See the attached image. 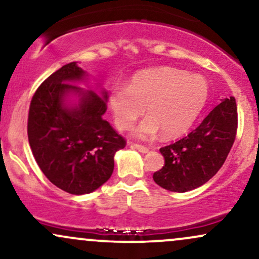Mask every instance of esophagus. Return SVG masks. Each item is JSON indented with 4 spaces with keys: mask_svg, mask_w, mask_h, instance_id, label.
I'll return each instance as SVG.
<instances>
[{
    "mask_svg": "<svg viewBox=\"0 0 259 259\" xmlns=\"http://www.w3.org/2000/svg\"><path fill=\"white\" fill-rule=\"evenodd\" d=\"M133 147H135L136 150L140 151L141 153H147L150 151V148L147 146H144V145H140V144H133Z\"/></svg>",
    "mask_w": 259,
    "mask_h": 259,
    "instance_id": "esophagus-1",
    "label": "esophagus"
}]
</instances>
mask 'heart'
<instances>
[{
  "label": "heart",
  "instance_id": "b5f03b06",
  "mask_svg": "<svg viewBox=\"0 0 259 259\" xmlns=\"http://www.w3.org/2000/svg\"><path fill=\"white\" fill-rule=\"evenodd\" d=\"M208 95L203 76L163 67L135 74L127 88L113 89L108 101L118 129H132L146 107L148 118L140 124L136 135L152 138L162 130L165 138H175L192 126Z\"/></svg>",
  "mask_w": 259,
  "mask_h": 259
}]
</instances>
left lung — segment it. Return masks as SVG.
<instances>
[{"label":"left lung","instance_id":"left-lung-1","mask_svg":"<svg viewBox=\"0 0 259 259\" xmlns=\"http://www.w3.org/2000/svg\"><path fill=\"white\" fill-rule=\"evenodd\" d=\"M235 97L223 100L185 138L159 148L165 163L153 174L157 185L186 192L212 179L224 164L236 138Z\"/></svg>","mask_w":259,"mask_h":259}]
</instances>
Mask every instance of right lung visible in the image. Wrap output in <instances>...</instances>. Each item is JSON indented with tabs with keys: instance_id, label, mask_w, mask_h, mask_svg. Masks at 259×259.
<instances>
[{
	"instance_id": "add662e5",
	"label": "right lung",
	"mask_w": 259,
	"mask_h": 259,
	"mask_svg": "<svg viewBox=\"0 0 259 259\" xmlns=\"http://www.w3.org/2000/svg\"><path fill=\"white\" fill-rule=\"evenodd\" d=\"M85 72L75 62L63 65L37 88L28 115L29 145L42 173L53 185L72 195L90 194L111 178L114 153L126 140L102 118L107 95L81 92L72 81ZM70 91L83 94L78 107L65 109Z\"/></svg>"
}]
</instances>
